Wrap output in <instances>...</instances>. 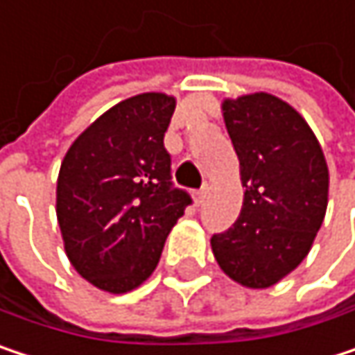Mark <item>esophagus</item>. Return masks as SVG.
<instances>
[{
  "instance_id": "34e87169",
  "label": "esophagus",
  "mask_w": 355,
  "mask_h": 355,
  "mask_svg": "<svg viewBox=\"0 0 355 355\" xmlns=\"http://www.w3.org/2000/svg\"><path fill=\"white\" fill-rule=\"evenodd\" d=\"M205 193H207V189H205V187L195 191V203H197V205H201V203H203V199H205Z\"/></svg>"
}]
</instances>
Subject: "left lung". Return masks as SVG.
Wrapping results in <instances>:
<instances>
[{"mask_svg": "<svg viewBox=\"0 0 355 355\" xmlns=\"http://www.w3.org/2000/svg\"><path fill=\"white\" fill-rule=\"evenodd\" d=\"M222 110L245 199L232 228L211 236V250L228 277L261 290L309 254L327 211L329 168L309 123L282 98L257 92L226 98Z\"/></svg>", "mask_w": 355, "mask_h": 355, "instance_id": "8db88e82", "label": "left lung"}]
</instances>
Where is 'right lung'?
<instances>
[{
	"label": "right lung",
	"instance_id": "obj_1",
	"mask_svg": "<svg viewBox=\"0 0 355 355\" xmlns=\"http://www.w3.org/2000/svg\"><path fill=\"white\" fill-rule=\"evenodd\" d=\"M177 101L131 96L101 114L67 150L57 178V220L76 271L125 294L156 269L168 232L191 205L173 184L164 133Z\"/></svg>",
	"mask_w": 355,
	"mask_h": 355
}]
</instances>
